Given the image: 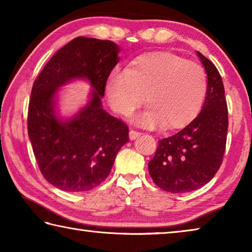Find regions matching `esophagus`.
Wrapping results in <instances>:
<instances>
[{"instance_id": "esophagus-1", "label": "esophagus", "mask_w": 252, "mask_h": 252, "mask_svg": "<svg viewBox=\"0 0 252 252\" xmlns=\"http://www.w3.org/2000/svg\"><path fill=\"white\" fill-rule=\"evenodd\" d=\"M141 135V132H139V131H136V130H130V132H129V138H130V140H135L136 138H139V136Z\"/></svg>"}]
</instances>
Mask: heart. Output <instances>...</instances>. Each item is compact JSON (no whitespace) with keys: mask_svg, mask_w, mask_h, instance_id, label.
Listing matches in <instances>:
<instances>
[{"mask_svg":"<svg viewBox=\"0 0 252 252\" xmlns=\"http://www.w3.org/2000/svg\"><path fill=\"white\" fill-rule=\"evenodd\" d=\"M208 91L203 67L169 52L143 54L127 69L117 67L109 75L105 94L116 112L129 117L144 102L147 111L136 117L144 126L164 125L179 129L197 118Z\"/></svg>","mask_w":252,"mask_h":252,"instance_id":"1","label":"heart"}]
</instances>
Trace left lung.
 <instances>
[{"instance_id":"1","label":"left lung","mask_w":252,"mask_h":252,"mask_svg":"<svg viewBox=\"0 0 252 252\" xmlns=\"http://www.w3.org/2000/svg\"><path fill=\"white\" fill-rule=\"evenodd\" d=\"M208 75L201 112L174 135L158 141L149 173L162 190L185 193L211 180L222 163L228 131V106L223 82L215 64L198 52Z\"/></svg>"}]
</instances>
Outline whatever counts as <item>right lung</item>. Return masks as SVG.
<instances>
[{
	"label": "right lung",
	"instance_id": "obj_1",
	"mask_svg": "<svg viewBox=\"0 0 252 252\" xmlns=\"http://www.w3.org/2000/svg\"><path fill=\"white\" fill-rule=\"evenodd\" d=\"M119 46L79 36L55 53L35 79L28 112V132L42 176L67 192L94 189L111 172L129 127L102 109L101 97L119 62ZM91 81L94 92L78 116L63 123L54 114L57 88L72 78Z\"/></svg>",
	"mask_w": 252,
	"mask_h": 252
}]
</instances>
